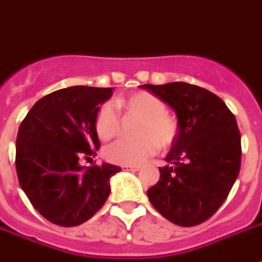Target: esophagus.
<instances>
[{
  "label": "esophagus",
  "instance_id": "obj_1",
  "mask_svg": "<svg viewBox=\"0 0 262 262\" xmlns=\"http://www.w3.org/2000/svg\"><path fill=\"white\" fill-rule=\"evenodd\" d=\"M123 170H129V171H137L140 168V165H122Z\"/></svg>",
  "mask_w": 262,
  "mask_h": 262
}]
</instances>
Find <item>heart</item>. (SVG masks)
Segmentation results:
<instances>
[{
    "label": "heart",
    "instance_id": "heart-1",
    "mask_svg": "<svg viewBox=\"0 0 262 262\" xmlns=\"http://www.w3.org/2000/svg\"><path fill=\"white\" fill-rule=\"evenodd\" d=\"M116 106L126 114L140 116L137 123V139H120L105 147V159L115 164L135 165L142 163L160 148L170 147L178 133V122L167 112L161 98L146 91L133 92L116 101ZM95 130L102 140L119 135L120 116L111 103H103L95 115Z\"/></svg>",
    "mask_w": 262,
    "mask_h": 262
}]
</instances>
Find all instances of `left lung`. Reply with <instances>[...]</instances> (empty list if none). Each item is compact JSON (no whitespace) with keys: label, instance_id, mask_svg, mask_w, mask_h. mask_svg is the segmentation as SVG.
Returning <instances> with one entry per match:
<instances>
[{"label":"left lung","instance_id":"1","mask_svg":"<svg viewBox=\"0 0 262 262\" xmlns=\"http://www.w3.org/2000/svg\"><path fill=\"white\" fill-rule=\"evenodd\" d=\"M176 111L178 133L147 191L150 203L172 223H203L222 206L242 164V136L234 115L213 92L188 82L144 84Z\"/></svg>","mask_w":262,"mask_h":262}]
</instances>
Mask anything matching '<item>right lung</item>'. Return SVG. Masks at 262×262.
I'll list each match as a JSON object with an SVG mask.
<instances>
[{
    "mask_svg": "<svg viewBox=\"0 0 262 262\" xmlns=\"http://www.w3.org/2000/svg\"><path fill=\"white\" fill-rule=\"evenodd\" d=\"M112 88L75 85L40 98L16 136V174L33 208L45 219L73 227L91 219L109 196L112 164L84 167L99 148L95 115Z\"/></svg>",
    "mask_w": 262,
    "mask_h": 262,
    "instance_id": "right-lung-1",
    "label": "right lung"
}]
</instances>
